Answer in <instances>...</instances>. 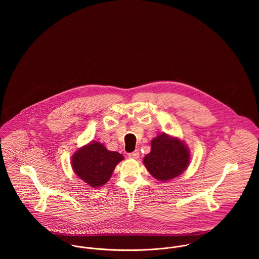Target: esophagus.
Here are the masks:
<instances>
[{"label": "esophagus", "instance_id": "34e87169", "mask_svg": "<svg viewBox=\"0 0 259 259\" xmlns=\"http://www.w3.org/2000/svg\"><path fill=\"white\" fill-rule=\"evenodd\" d=\"M128 156H130L131 158H138V157L140 156V152H139V150H135V151H133V152H130V153H128Z\"/></svg>", "mask_w": 259, "mask_h": 259}]
</instances>
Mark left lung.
<instances>
[{
    "instance_id": "1",
    "label": "left lung",
    "mask_w": 259,
    "mask_h": 259,
    "mask_svg": "<svg viewBox=\"0 0 259 259\" xmlns=\"http://www.w3.org/2000/svg\"><path fill=\"white\" fill-rule=\"evenodd\" d=\"M189 149L180 139L161 134L151 141V150L144 158L149 174L160 182L181 176L189 163Z\"/></svg>"
}]
</instances>
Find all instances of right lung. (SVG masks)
Wrapping results in <instances>:
<instances>
[{"label": "right lung", "instance_id": "right-lung-1", "mask_svg": "<svg viewBox=\"0 0 259 259\" xmlns=\"http://www.w3.org/2000/svg\"><path fill=\"white\" fill-rule=\"evenodd\" d=\"M122 159L120 153L110 151L104 145L92 142L74 152L72 166L74 174L85 184L99 187L109 182L115 165Z\"/></svg>", "mask_w": 259, "mask_h": 259}]
</instances>
